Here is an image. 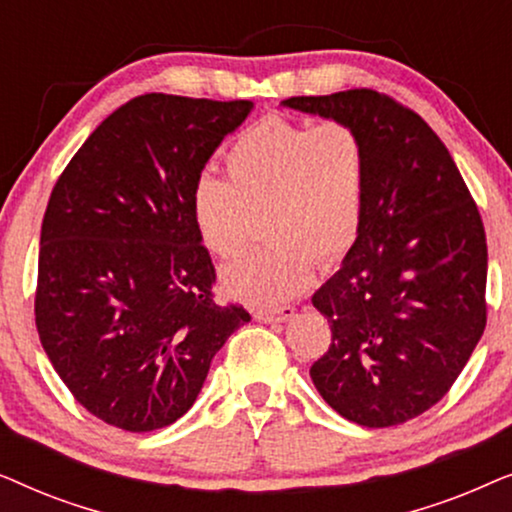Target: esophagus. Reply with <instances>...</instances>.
<instances>
[{"label":"esophagus","mask_w":512,"mask_h":512,"mask_svg":"<svg viewBox=\"0 0 512 512\" xmlns=\"http://www.w3.org/2000/svg\"><path fill=\"white\" fill-rule=\"evenodd\" d=\"M293 314H296V307L293 305H282L277 310H265V307H258L254 312L256 321H263V324H282V321H289Z\"/></svg>","instance_id":"esophagus-1"}]
</instances>
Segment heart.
I'll use <instances>...</instances> for the list:
<instances>
[{"label": "heart", "instance_id": "obj_1", "mask_svg": "<svg viewBox=\"0 0 512 512\" xmlns=\"http://www.w3.org/2000/svg\"><path fill=\"white\" fill-rule=\"evenodd\" d=\"M228 179L200 174L191 191L195 226L219 258L240 256L263 212L270 244L223 272L233 296L279 305L305 289L312 261L347 256L359 237L368 188V151L359 130L268 116L226 151Z\"/></svg>", "mask_w": 512, "mask_h": 512}]
</instances>
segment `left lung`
Masks as SVG:
<instances>
[{
    "label": "left lung",
    "instance_id": "obj_1",
    "mask_svg": "<svg viewBox=\"0 0 512 512\" xmlns=\"http://www.w3.org/2000/svg\"><path fill=\"white\" fill-rule=\"evenodd\" d=\"M282 104L352 125L368 151L359 237L312 296L333 335L312 382L349 422L403 424L450 391L485 331L478 205L436 132L389 95L354 88Z\"/></svg>",
    "mask_w": 512,
    "mask_h": 512
}]
</instances>
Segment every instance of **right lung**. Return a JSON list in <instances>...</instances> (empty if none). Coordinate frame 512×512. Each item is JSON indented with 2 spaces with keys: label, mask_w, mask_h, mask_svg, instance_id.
<instances>
[{
  "label": "right lung",
  "mask_w": 512,
  "mask_h": 512,
  "mask_svg": "<svg viewBox=\"0 0 512 512\" xmlns=\"http://www.w3.org/2000/svg\"><path fill=\"white\" fill-rule=\"evenodd\" d=\"M254 102L146 93L104 118L55 181L41 223L39 340L72 396L144 433L191 410L219 352L251 321L221 307L191 191Z\"/></svg>",
  "instance_id": "obj_1"
}]
</instances>
